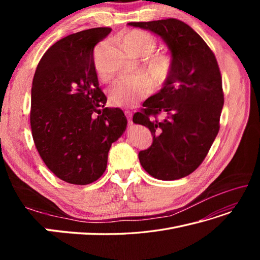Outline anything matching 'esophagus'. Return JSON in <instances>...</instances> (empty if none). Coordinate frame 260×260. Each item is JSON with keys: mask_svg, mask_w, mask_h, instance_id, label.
<instances>
[{"mask_svg": "<svg viewBox=\"0 0 260 260\" xmlns=\"http://www.w3.org/2000/svg\"><path fill=\"white\" fill-rule=\"evenodd\" d=\"M124 114H125V116H127L128 123L131 124V123H132V119H131V118H132V113H131V112H128V111H125Z\"/></svg>", "mask_w": 260, "mask_h": 260, "instance_id": "1", "label": "esophagus"}]
</instances>
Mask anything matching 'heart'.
Instances as JSON below:
<instances>
[{
    "mask_svg": "<svg viewBox=\"0 0 260 260\" xmlns=\"http://www.w3.org/2000/svg\"><path fill=\"white\" fill-rule=\"evenodd\" d=\"M122 44L130 54L147 57L146 73L152 78L157 88L166 84L174 69V59L167 53H154L157 50V40L151 34L142 30H130L122 37ZM96 74L102 80H109L113 74L102 66L99 57L95 59ZM153 90L152 81L146 76L122 78L115 81L108 90L109 101L119 107H132L139 101L147 96Z\"/></svg>",
    "mask_w": 260,
    "mask_h": 260,
    "instance_id": "1",
    "label": "heart"
}]
</instances>
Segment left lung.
<instances>
[{
	"instance_id": "obj_1",
	"label": "left lung",
	"mask_w": 260,
	"mask_h": 260,
	"mask_svg": "<svg viewBox=\"0 0 260 260\" xmlns=\"http://www.w3.org/2000/svg\"><path fill=\"white\" fill-rule=\"evenodd\" d=\"M161 37L174 59L169 80L147 99L133 122L152 133L140 151L142 167L159 180H177L200 167L219 132L223 106L222 79L214 52L199 34L176 18L129 22ZM167 116L159 122L156 116Z\"/></svg>"
}]
</instances>
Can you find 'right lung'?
<instances>
[{"label": "right lung", "instance_id": "1", "mask_svg": "<svg viewBox=\"0 0 260 260\" xmlns=\"http://www.w3.org/2000/svg\"><path fill=\"white\" fill-rule=\"evenodd\" d=\"M111 31L92 28L60 39L44 53L34 77L36 147L46 167L72 184H90L104 174L109 148L127 125L121 109L104 107L107 98L94 66V48Z\"/></svg>", "mask_w": 260, "mask_h": 260}]
</instances>
